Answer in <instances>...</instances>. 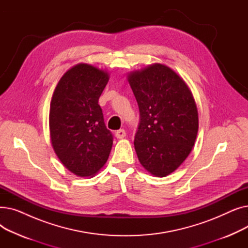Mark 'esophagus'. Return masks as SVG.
Returning a JSON list of instances; mask_svg holds the SVG:
<instances>
[{"label":"esophagus","instance_id":"34e87169","mask_svg":"<svg viewBox=\"0 0 248 248\" xmlns=\"http://www.w3.org/2000/svg\"><path fill=\"white\" fill-rule=\"evenodd\" d=\"M125 137V131L124 129H119V131L115 132V138L116 139H124Z\"/></svg>","mask_w":248,"mask_h":248}]
</instances>
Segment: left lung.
I'll return each instance as SVG.
<instances>
[{
  "label": "left lung",
  "instance_id": "1",
  "mask_svg": "<svg viewBox=\"0 0 248 248\" xmlns=\"http://www.w3.org/2000/svg\"><path fill=\"white\" fill-rule=\"evenodd\" d=\"M127 80L140 109L135 149L141 166L166 177L183 163L198 133V110L186 82L170 67L155 63L131 72Z\"/></svg>",
  "mask_w": 248,
  "mask_h": 248
}]
</instances>
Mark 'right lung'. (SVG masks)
Segmentation results:
<instances>
[{"mask_svg": "<svg viewBox=\"0 0 248 248\" xmlns=\"http://www.w3.org/2000/svg\"><path fill=\"white\" fill-rule=\"evenodd\" d=\"M108 79L107 71L79 63L63 74L52 96L51 144L76 176L93 177L108 159L113 139L98 104Z\"/></svg>", "mask_w": 248, "mask_h": 248, "instance_id": "add662e5", "label": "right lung"}]
</instances>
